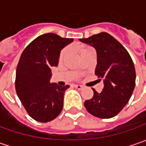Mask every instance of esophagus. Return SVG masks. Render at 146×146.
Masks as SVG:
<instances>
[{
    "label": "esophagus",
    "instance_id": "1",
    "mask_svg": "<svg viewBox=\"0 0 146 146\" xmlns=\"http://www.w3.org/2000/svg\"><path fill=\"white\" fill-rule=\"evenodd\" d=\"M75 88H77V89H79V90H81L84 87H83L82 85H80V84H76V85H75Z\"/></svg>",
    "mask_w": 146,
    "mask_h": 146
}]
</instances>
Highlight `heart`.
Returning <instances> with one entry per match:
<instances>
[{
    "label": "heart",
    "mask_w": 146,
    "mask_h": 146,
    "mask_svg": "<svg viewBox=\"0 0 146 146\" xmlns=\"http://www.w3.org/2000/svg\"><path fill=\"white\" fill-rule=\"evenodd\" d=\"M89 47H84V48H83L81 49V52L82 51H84V50H85V49H87V48H88ZM66 52H67V49L66 48H64L62 52H61V53H60V58H64V56L66 55Z\"/></svg>",
    "instance_id": "obj_1"
}]
</instances>
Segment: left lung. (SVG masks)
I'll return each mask as SVG.
<instances>
[{
  "mask_svg": "<svg viewBox=\"0 0 146 146\" xmlns=\"http://www.w3.org/2000/svg\"><path fill=\"white\" fill-rule=\"evenodd\" d=\"M97 50L98 64L95 75L104 80L102 92L93 88V97L84 102L89 114L110 119L120 112L128 102L136 84V70L127 49L106 32L80 39Z\"/></svg>",
  "mask_w": 146,
  "mask_h": 146,
  "instance_id": "obj_1",
  "label": "left lung"
}]
</instances>
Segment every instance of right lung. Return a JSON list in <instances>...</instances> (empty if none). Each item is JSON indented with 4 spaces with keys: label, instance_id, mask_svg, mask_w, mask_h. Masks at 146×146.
Instances as JSON below:
<instances>
[{
    "label": "right lung",
    "instance_id": "right-lung-1",
    "mask_svg": "<svg viewBox=\"0 0 146 146\" xmlns=\"http://www.w3.org/2000/svg\"><path fill=\"white\" fill-rule=\"evenodd\" d=\"M73 41L54 33L44 34L23 50L16 69L15 89L27 114L35 120L47 123L57 118L63 106L69 85L49 83L51 67L58 64L60 52Z\"/></svg>",
    "mask_w": 146,
    "mask_h": 146
}]
</instances>
